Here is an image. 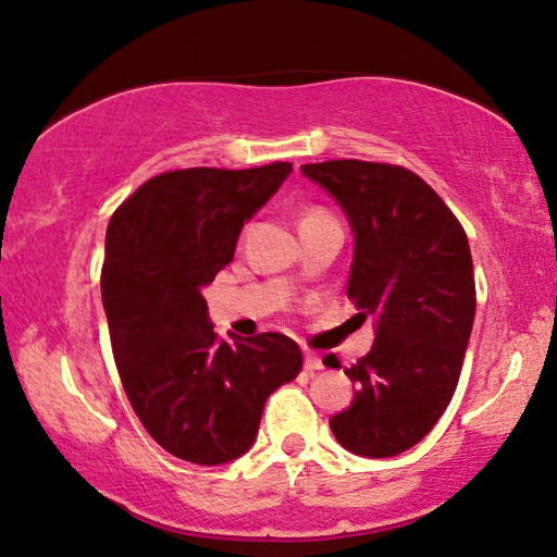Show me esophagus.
<instances>
[{"label":"esophagus","instance_id":"obj_1","mask_svg":"<svg viewBox=\"0 0 557 557\" xmlns=\"http://www.w3.org/2000/svg\"><path fill=\"white\" fill-rule=\"evenodd\" d=\"M322 369H324L322 358H319V356L312 354V351H307V354H305V371H322Z\"/></svg>","mask_w":557,"mask_h":557}]
</instances>
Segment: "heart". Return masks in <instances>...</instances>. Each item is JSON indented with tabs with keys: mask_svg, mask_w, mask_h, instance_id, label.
Segmentation results:
<instances>
[{
	"mask_svg": "<svg viewBox=\"0 0 557 557\" xmlns=\"http://www.w3.org/2000/svg\"><path fill=\"white\" fill-rule=\"evenodd\" d=\"M314 213H324V211H309L307 215H314Z\"/></svg>",
	"mask_w": 557,
	"mask_h": 557,
	"instance_id": "heart-1",
	"label": "heart"
}]
</instances>
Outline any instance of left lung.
Masks as SVG:
<instances>
[{"instance_id": "obj_1", "label": "left lung", "mask_w": 557, "mask_h": 557, "mask_svg": "<svg viewBox=\"0 0 557 557\" xmlns=\"http://www.w3.org/2000/svg\"><path fill=\"white\" fill-rule=\"evenodd\" d=\"M301 174L351 221L346 295L358 317L375 319L373 348L346 369L356 398L329 425L354 455L395 457L435 428L457 391L476 312L467 233L435 188L405 166L332 159Z\"/></svg>"}]
</instances>
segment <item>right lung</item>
<instances>
[{"instance_id": "1", "label": "right lung", "mask_w": 557, "mask_h": 557, "mask_svg": "<svg viewBox=\"0 0 557 557\" xmlns=\"http://www.w3.org/2000/svg\"><path fill=\"white\" fill-rule=\"evenodd\" d=\"M289 172V162L174 169L139 186L108 225L100 289L120 381L154 442L194 465L248 451L270 393L301 371L285 334L223 342L203 299L243 223Z\"/></svg>"}]
</instances>
